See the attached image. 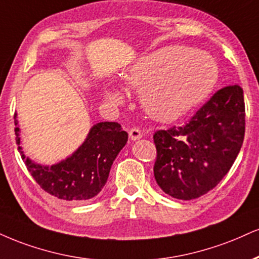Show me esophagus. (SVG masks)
I'll return each mask as SVG.
<instances>
[{
  "label": "esophagus",
  "instance_id": "esophagus-1",
  "mask_svg": "<svg viewBox=\"0 0 259 259\" xmlns=\"http://www.w3.org/2000/svg\"><path fill=\"white\" fill-rule=\"evenodd\" d=\"M129 138L133 140V141H136V140H140L142 138V133L140 132L139 129H132L129 130Z\"/></svg>",
  "mask_w": 259,
  "mask_h": 259
}]
</instances>
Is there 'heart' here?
I'll use <instances>...</instances> for the list:
<instances>
[{"label":"heart","instance_id":"1","mask_svg":"<svg viewBox=\"0 0 259 259\" xmlns=\"http://www.w3.org/2000/svg\"><path fill=\"white\" fill-rule=\"evenodd\" d=\"M171 55L172 52L165 49L148 53L134 62L126 73L134 82H145L140 96L148 113L160 120L175 119L193 110L210 94L219 78L216 64L205 55H185L166 66ZM181 66L184 67L174 75ZM105 96L112 101L120 99L114 90H106Z\"/></svg>","mask_w":259,"mask_h":259}]
</instances>
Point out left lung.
Wrapping results in <instances>:
<instances>
[{"label":"left lung","mask_w":259,"mask_h":259,"mask_svg":"<svg viewBox=\"0 0 259 259\" xmlns=\"http://www.w3.org/2000/svg\"><path fill=\"white\" fill-rule=\"evenodd\" d=\"M244 135V92L239 85L224 87L185 125L154 134L158 186L181 200L206 194L230 170Z\"/></svg>","instance_id":"8db88e82"}]
</instances>
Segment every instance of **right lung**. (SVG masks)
<instances>
[{"mask_svg":"<svg viewBox=\"0 0 259 259\" xmlns=\"http://www.w3.org/2000/svg\"><path fill=\"white\" fill-rule=\"evenodd\" d=\"M15 140L31 176L47 193L67 201H85L104 188L111 166L126 145L127 133L116 121H100L90 127L82 145L57 164L36 163L24 154L20 127L14 114Z\"/></svg>","mask_w":259,"mask_h":259,"instance_id":"add662e5","label":"right lung"}]
</instances>
